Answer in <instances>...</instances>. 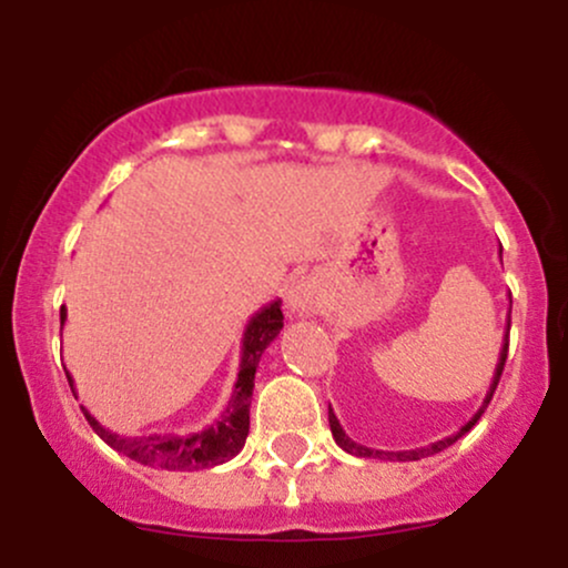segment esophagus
Segmentation results:
<instances>
[{"mask_svg": "<svg viewBox=\"0 0 568 568\" xmlns=\"http://www.w3.org/2000/svg\"><path fill=\"white\" fill-rule=\"evenodd\" d=\"M321 304H323V288L315 277L293 280L291 288L285 291V306H288L291 315H315Z\"/></svg>", "mask_w": 568, "mask_h": 568, "instance_id": "1", "label": "esophagus"}]
</instances>
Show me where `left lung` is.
<instances>
[{
  "label": "left lung",
  "instance_id": "obj_1",
  "mask_svg": "<svg viewBox=\"0 0 568 568\" xmlns=\"http://www.w3.org/2000/svg\"><path fill=\"white\" fill-rule=\"evenodd\" d=\"M513 304V302H510ZM507 334H510V317H507V328H505V338H501V349H499V361H497V368H494V376H491V384H488V389H486V397H484V406H480L478 410H475L473 414V419L467 422L465 427L459 429V433H454V435H448V438H443V440H435V443H429V446H422V448H408V452H379V448H368V446H363V443H355L349 438L347 433H344V427L338 425V419H336V414H334V408L328 406V425H331V435H334V440L338 443V446L344 448V452L347 454H352V456H363V459H389V462H416V459H425V456H433V454H438V452H443V448H448L452 446V443H456L462 438V435L465 433H470L473 429V425L475 422L480 419V414H484L486 410V406H488V400H491V395H494V389H497V384H499V376H501V368H505V361H507Z\"/></svg>",
  "mask_w": 568,
  "mask_h": 568
}]
</instances>
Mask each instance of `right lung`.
Here are the masks:
<instances>
[{
    "label": "right lung",
    "mask_w": 568,
    "mask_h": 568,
    "mask_svg": "<svg viewBox=\"0 0 568 568\" xmlns=\"http://www.w3.org/2000/svg\"><path fill=\"white\" fill-rule=\"evenodd\" d=\"M63 323H67V306H61V325ZM280 331H283V310H280V302H270L262 306V310L247 321L243 331V347H240V374L237 382H234L232 397L230 403H226V408L221 410L219 419L213 422V425H207L205 429L186 435H120L114 433V429L103 427L101 422L82 406L84 419L90 422V427L95 429V435H101V440L106 443V446L130 456V459L139 462V465L175 473H194L224 465L232 456L243 452L247 427H251V395L253 382H256L258 361H262L264 349L275 342ZM67 379L71 384V393H77L74 379H71L69 371Z\"/></svg>",
    "instance_id": "1"
}]
</instances>
